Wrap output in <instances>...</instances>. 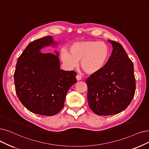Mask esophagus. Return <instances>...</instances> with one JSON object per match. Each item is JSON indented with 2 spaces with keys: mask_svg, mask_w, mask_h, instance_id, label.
<instances>
[{
  "mask_svg": "<svg viewBox=\"0 0 149 149\" xmlns=\"http://www.w3.org/2000/svg\"><path fill=\"white\" fill-rule=\"evenodd\" d=\"M76 78L77 81H80V80L82 79V77L80 74H77L76 76Z\"/></svg>",
  "mask_w": 149,
  "mask_h": 149,
  "instance_id": "34e87169",
  "label": "esophagus"
}]
</instances>
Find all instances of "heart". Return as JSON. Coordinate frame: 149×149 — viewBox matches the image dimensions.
Listing matches in <instances>:
<instances>
[{
  "label": "heart",
  "instance_id": "heart-1",
  "mask_svg": "<svg viewBox=\"0 0 149 149\" xmlns=\"http://www.w3.org/2000/svg\"><path fill=\"white\" fill-rule=\"evenodd\" d=\"M109 47L105 43L98 41L76 42L70 47V51L62 49L61 58L68 68H73L81 61V66L88 74H94L102 71L108 61Z\"/></svg>",
  "mask_w": 149,
  "mask_h": 149
}]
</instances>
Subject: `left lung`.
<instances>
[{"instance_id": "1", "label": "left lung", "mask_w": 149, "mask_h": 149, "mask_svg": "<svg viewBox=\"0 0 149 149\" xmlns=\"http://www.w3.org/2000/svg\"><path fill=\"white\" fill-rule=\"evenodd\" d=\"M108 41L113 49L106 66L86 79L88 106L99 116L117 114L125 109L136 90L132 61L119 43Z\"/></svg>"}]
</instances>
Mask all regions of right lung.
<instances>
[{"label": "right lung", "mask_w": 149, "mask_h": 149, "mask_svg": "<svg viewBox=\"0 0 149 149\" xmlns=\"http://www.w3.org/2000/svg\"><path fill=\"white\" fill-rule=\"evenodd\" d=\"M51 45H57L51 36L29 43L17 59L14 74L21 103L29 111L47 116L56 115L63 108L68 89L77 82L74 71L61 70L57 52H40Z\"/></svg>", "instance_id": "1"}]
</instances>
